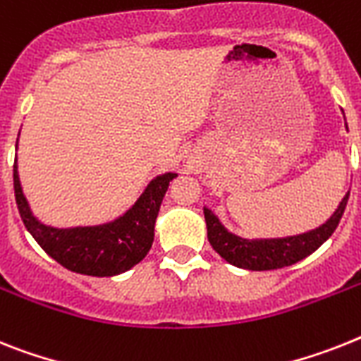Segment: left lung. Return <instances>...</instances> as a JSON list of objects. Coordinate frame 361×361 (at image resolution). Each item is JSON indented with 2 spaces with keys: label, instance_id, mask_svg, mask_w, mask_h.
<instances>
[{
  "label": "left lung",
  "instance_id": "left-lung-1",
  "mask_svg": "<svg viewBox=\"0 0 361 361\" xmlns=\"http://www.w3.org/2000/svg\"><path fill=\"white\" fill-rule=\"evenodd\" d=\"M348 201V192L339 202L338 210L332 214L329 221L315 231L291 238H276V240H243L223 227L219 219L208 208H204L208 241L217 255L225 258L232 266L249 271H269L297 264L314 251H317L324 241L332 236L338 228L339 219L343 216Z\"/></svg>",
  "mask_w": 361,
  "mask_h": 361
}]
</instances>
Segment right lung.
I'll return each instance as SVG.
<instances>
[{
	"label": "right lung",
	"mask_w": 361,
	"mask_h": 361,
	"mask_svg": "<svg viewBox=\"0 0 361 361\" xmlns=\"http://www.w3.org/2000/svg\"><path fill=\"white\" fill-rule=\"evenodd\" d=\"M13 177L14 195L23 225L53 260L80 275L114 276L136 266L149 252L160 204L177 173H164L151 180L134 207L116 221L75 228L47 227L38 221L22 192L16 160Z\"/></svg>",
	"instance_id": "right-lung-1"
}]
</instances>
